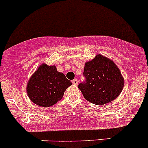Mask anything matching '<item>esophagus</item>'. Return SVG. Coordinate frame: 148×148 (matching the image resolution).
Instances as JSON below:
<instances>
[{
    "mask_svg": "<svg viewBox=\"0 0 148 148\" xmlns=\"http://www.w3.org/2000/svg\"><path fill=\"white\" fill-rule=\"evenodd\" d=\"M72 82H73V84H75V85H78V81L77 80L76 78H75V79H73V80L72 81Z\"/></svg>",
    "mask_w": 148,
    "mask_h": 148,
    "instance_id": "1",
    "label": "esophagus"
}]
</instances>
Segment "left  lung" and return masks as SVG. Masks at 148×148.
Listing matches in <instances>:
<instances>
[{"label":"left lung","instance_id":"1","mask_svg":"<svg viewBox=\"0 0 148 148\" xmlns=\"http://www.w3.org/2000/svg\"><path fill=\"white\" fill-rule=\"evenodd\" d=\"M84 82L78 88L86 100L92 104L103 105L118 97L124 87V78L113 61L102 55H96L85 63Z\"/></svg>","mask_w":148,"mask_h":148}]
</instances>
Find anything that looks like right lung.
<instances>
[{"label":"right lung","instance_id":"1","mask_svg":"<svg viewBox=\"0 0 148 148\" xmlns=\"http://www.w3.org/2000/svg\"><path fill=\"white\" fill-rule=\"evenodd\" d=\"M72 85L64 74L57 71L55 65H40L29 80L27 92L32 102L47 108L62 99L66 88Z\"/></svg>","mask_w":148,"mask_h":148}]
</instances>
